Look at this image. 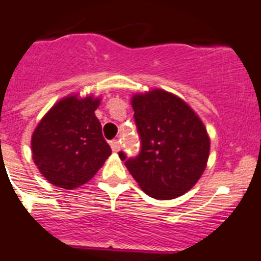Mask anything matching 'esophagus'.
I'll list each match as a JSON object with an SVG mask.
<instances>
[{"label":"esophagus","mask_w":261,"mask_h":261,"mask_svg":"<svg viewBox=\"0 0 261 261\" xmlns=\"http://www.w3.org/2000/svg\"><path fill=\"white\" fill-rule=\"evenodd\" d=\"M111 148H112V150L115 151V153H117V151L120 150V141L118 140L111 141Z\"/></svg>","instance_id":"34e87169"}]
</instances>
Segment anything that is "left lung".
<instances>
[{
	"instance_id": "8db88e82",
	"label": "left lung",
	"mask_w": 261,
	"mask_h": 261,
	"mask_svg": "<svg viewBox=\"0 0 261 261\" xmlns=\"http://www.w3.org/2000/svg\"><path fill=\"white\" fill-rule=\"evenodd\" d=\"M131 106L141 150L128 159L121 151V161L150 198H178L206 168L211 151L206 127L184 99L158 88L134 94Z\"/></svg>"
}]
</instances>
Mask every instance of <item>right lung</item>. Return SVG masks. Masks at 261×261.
Returning a JSON list of instances; mask_svg holds the SVG:
<instances>
[{
    "mask_svg": "<svg viewBox=\"0 0 261 261\" xmlns=\"http://www.w3.org/2000/svg\"><path fill=\"white\" fill-rule=\"evenodd\" d=\"M99 105V97L70 94L53 105L33 131V161L49 184L66 190L83 186L111 155L95 116Z\"/></svg>",
    "mask_w": 261,
    "mask_h": 261,
    "instance_id": "obj_1",
    "label": "right lung"
}]
</instances>
